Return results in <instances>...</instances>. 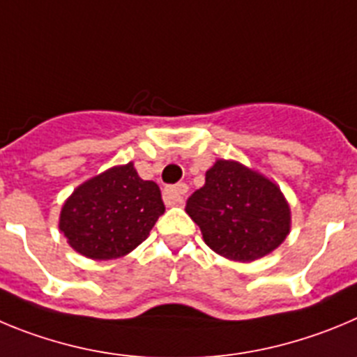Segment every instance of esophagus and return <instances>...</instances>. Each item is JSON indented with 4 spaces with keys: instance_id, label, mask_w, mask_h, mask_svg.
I'll use <instances>...</instances> for the list:
<instances>
[{
    "instance_id": "esophagus-1",
    "label": "esophagus",
    "mask_w": 357,
    "mask_h": 357,
    "mask_svg": "<svg viewBox=\"0 0 357 357\" xmlns=\"http://www.w3.org/2000/svg\"><path fill=\"white\" fill-rule=\"evenodd\" d=\"M186 190H188V186L185 183H179L176 186H167L165 190H163V201H165L167 206H176V204H181L183 199H185Z\"/></svg>"
}]
</instances>
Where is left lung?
<instances>
[{"mask_svg": "<svg viewBox=\"0 0 357 357\" xmlns=\"http://www.w3.org/2000/svg\"><path fill=\"white\" fill-rule=\"evenodd\" d=\"M186 213L211 250L240 263L271 255L291 229L281 188L236 160L220 158L208 169L204 186L186 201Z\"/></svg>", "mask_w": 357, "mask_h": 357, "instance_id": "8db88e82", "label": "left lung"}]
</instances>
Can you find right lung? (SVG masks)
<instances>
[{"instance_id":"obj_1","label":"right lung","mask_w":357,"mask_h":357,"mask_svg":"<svg viewBox=\"0 0 357 357\" xmlns=\"http://www.w3.org/2000/svg\"><path fill=\"white\" fill-rule=\"evenodd\" d=\"M163 211L158 185L144 181L130 162L76 186L60 210L59 229L76 252L107 261L137 249Z\"/></svg>"}]
</instances>
